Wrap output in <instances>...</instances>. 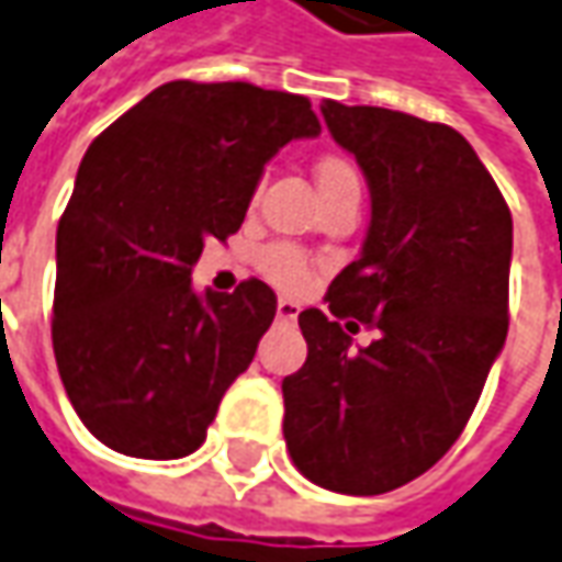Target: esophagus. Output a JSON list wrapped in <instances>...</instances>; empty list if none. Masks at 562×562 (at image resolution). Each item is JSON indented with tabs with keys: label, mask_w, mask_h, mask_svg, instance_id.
<instances>
[{
	"label": "esophagus",
	"mask_w": 562,
	"mask_h": 562,
	"mask_svg": "<svg viewBox=\"0 0 562 562\" xmlns=\"http://www.w3.org/2000/svg\"><path fill=\"white\" fill-rule=\"evenodd\" d=\"M296 315H300V308L293 303H288V300L278 303V322H296Z\"/></svg>",
	"instance_id": "34e87169"
}]
</instances>
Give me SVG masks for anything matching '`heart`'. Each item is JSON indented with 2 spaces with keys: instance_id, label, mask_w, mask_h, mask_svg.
<instances>
[{
  "instance_id": "obj_1",
  "label": "heart",
  "mask_w": 562,
  "mask_h": 562,
  "mask_svg": "<svg viewBox=\"0 0 562 562\" xmlns=\"http://www.w3.org/2000/svg\"><path fill=\"white\" fill-rule=\"evenodd\" d=\"M315 182L322 188V198H327L342 188H359V172L349 160L327 154L315 164ZM256 269L281 293H303L312 284V259L288 240L266 244L256 254Z\"/></svg>"
}]
</instances>
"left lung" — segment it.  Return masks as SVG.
Here are the masks:
<instances>
[{"mask_svg":"<svg viewBox=\"0 0 562 562\" xmlns=\"http://www.w3.org/2000/svg\"><path fill=\"white\" fill-rule=\"evenodd\" d=\"M322 114L368 179L371 225L327 288L330 315L300 312L308 356L281 383L284 439L315 485L383 495L427 473L483 395L510 322L514 220L446 123L340 101ZM359 324L375 340L352 350Z\"/></svg>","mask_w":562,"mask_h":562,"instance_id":"1","label":"left lung"}]
</instances>
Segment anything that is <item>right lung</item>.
<instances>
[{
    "mask_svg": "<svg viewBox=\"0 0 562 562\" xmlns=\"http://www.w3.org/2000/svg\"><path fill=\"white\" fill-rule=\"evenodd\" d=\"M318 132L303 95L172 79L89 145L58 222L52 346L98 442L148 461L203 446L278 300L259 278L198 296L191 269L240 228L274 150Z\"/></svg>",
    "mask_w": 562,
    "mask_h": 562,
    "instance_id": "1",
    "label": "right lung"
}]
</instances>
